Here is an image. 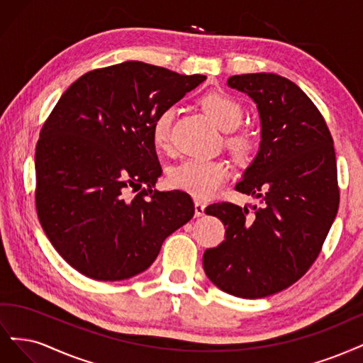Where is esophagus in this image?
Wrapping results in <instances>:
<instances>
[{
    "instance_id": "1",
    "label": "esophagus",
    "mask_w": 363,
    "mask_h": 363,
    "mask_svg": "<svg viewBox=\"0 0 363 363\" xmlns=\"http://www.w3.org/2000/svg\"><path fill=\"white\" fill-rule=\"evenodd\" d=\"M205 208H206L205 203H202V202H194V216H196V217L205 216Z\"/></svg>"
}]
</instances>
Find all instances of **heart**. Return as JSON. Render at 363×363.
I'll return each mask as SVG.
<instances>
[{
	"mask_svg": "<svg viewBox=\"0 0 363 363\" xmlns=\"http://www.w3.org/2000/svg\"><path fill=\"white\" fill-rule=\"evenodd\" d=\"M202 108L221 131H235L242 122L244 110L241 104L225 93H209L202 99ZM173 110L161 111L152 123V140L158 149L170 145ZM228 146L238 158H244L250 152V140L244 135L228 138ZM229 178V169L223 161L213 160H185L173 167L169 181L177 189L191 194L196 199H209L214 196Z\"/></svg>",
	"mask_w": 363,
	"mask_h": 363,
	"instance_id": "obj_1",
	"label": "heart"
}]
</instances>
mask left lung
<instances>
[{"label":"left lung","instance_id":"1","mask_svg":"<svg viewBox=\"0 0 363 363\" xmlns=\"http://www.w3.org/2000/svg\"><path fill=\"white\" fill-rule=\"evenodd\" d=\"M228 86L258 108L261 142L235 190L261 206L229 202L205 213L221 220L225 241L203 253L221 291L262 298L291 286L317 259L339 206L333 140L321 113L297 84L276 74L233 75Z\"/></svg>","mask_w":363,"mask_h":363}]
</instances>
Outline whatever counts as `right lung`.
<instances>
[{"mask_svg":"<svg viewBox=\"0 0 363 363\" xmlns=\"http://www.w3.org/2000/svg\"><path fill=\"white\" fill-rule=\"evenodd\" d=\"M205 79L123 62L87 72L58 99L36 146V208L81 274L114 282L143 273L193 218L189 194L154 190L162 170L152 123ZM131 188L139 193L128 199Z\"/></svg>","mask_w":363,"mask_h":363,"instance_id":"1","label":"right lung"}]
</instances>
